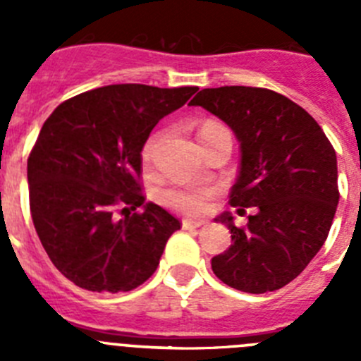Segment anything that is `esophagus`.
<instances>
[{
	"instance_id": "1",
	"label": "esophagus",
	"mask_w": 361,
	"mask_h": 361,
	"mask_svg": "<svg viewBox=\"0 0 361 361\" xmlns=\"http://www.w3.org/2000/svg\"><path fill=\"white\" fill-rule=\"evenodd\" d=\"M202 226H206L204 220H183L184 229H197V228H202Z\"/></svg>"
}]
</instances>
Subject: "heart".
<instances>
[{"label":"heart","mask_w":361,"mask_h":361,"mask_svg":"<svg viewBox=\"0 0 361 361\" xmlns=\"http://www.w3.org/2000/svg\"><path fill=\"white\" fill-rule=\"evenodd\" d=\"M220 132H228L216 121H204L199 128V141L202 145L206 139H212L213 135ZM162 139V132H153L142 145L141 157L145 164H149L153 159V153L157 149V145ZM215 197V191L212 188H200V190H193V188H168L161 193V200L164 206L177 212L184 213V215H200V213L208 212L209 202Z\"/></svg>","instance_id":"obj_1"}]
</instances>
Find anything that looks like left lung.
<instances>
[{
    "label": "left lung",
    "instance_id": "8db88e82",
    "mask_svg": "<svg viewBox=\"0 0 361 361\" xmlns=\"http://www.w3.org/2000/svg\"><path fill=\"white\" fill-rule=\"evenodd\" d=\"M190 104L235 132L242 157L229 204L238 213L255 209L242 228L229 213L216 219L233 244L212 258L213 273L238 291H276L307 267L329 235L340 199L336 152L304 108L267 88H204Z\"/></svg>",
    "mask_w": 361,
    "mask_h": 361
}]
</instances>
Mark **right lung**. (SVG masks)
Wrapping results in <instances>:
<instances>
[{
	"mask_svg": "<svg viewBox=\"0 0 361 361\" xmlns=\"http://www.w3.org/2000/svg\"><path fill=\"white\" fill-rule=\"evenodd\" d=\"M197 86L110 85L66 99L27 164L30 215L63 276L95 293L132 291L155 273L180 222L142 193L141 149Z\"/></svg>",
	"mask_w": 361,
	"mask_h": 361,
	"instance_id": "obj_1",
	"label": "right lung"
}]
</instances>
